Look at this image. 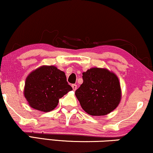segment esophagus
<instances>
[{"label":"esophagus","mask_w":153,"mask_h":153,"mask_svg":"<svg viewBox=\"0 0 153 153\" xmlns=\"http://www.w3.org/2000/svg\"><path fill=\"white\" fill-rule=\"evenodd\" d=\"M72 88H73V90H74V91H76V90L77 89V85L76 84H72Z\"/></svg>","instance_id":"esophagus-1"}]
</instances>
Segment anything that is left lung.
Segmentation results:
<instances>
[{"instance_id": "obj_1", "label": "left lung", "mask_w": 153, "mask_h": 153, "mask_svg": "<svg viewBox=\"0 0 153 153\" xmlns=\"http://www.w3.org/2000/svg\"><path fill=\"white\" fill-rule=\"evenodd\" d=\"M83 82L75 91L81 107L91 116H105L121 100L118 78L107 69L93 68L83 73Z\"/></svg>"}]
</instances>
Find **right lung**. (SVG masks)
I'll use <instances>...</instances> for the list:
<instances>
[{
    "instance_id": "add662e5",
    "label": "right lung",
    "mask_w": 153,
    "mask_h": 153,
    "mask_svg": "<svg viewBox=\"0 0 153 153\" xmlns=\"http://www.w3.org/2000/svg\"><path fill=\"white\" fill-rule=\"evenodd\" d=\"M72 90L64 72L55 66L45 65L27 76L24 93L31 107L49 112L57 106L60 98Z\"/></svg>"
}]
</instances>
